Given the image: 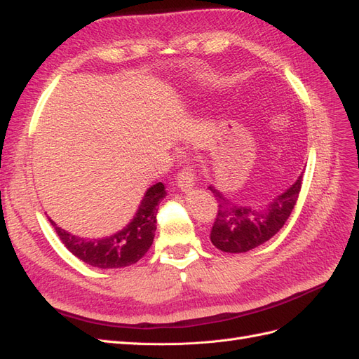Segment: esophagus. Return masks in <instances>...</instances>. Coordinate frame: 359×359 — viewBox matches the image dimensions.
I'll list each match as a JSON object with an SVG mask.
<instances>
[{
    "instance_id": "1",
    "label": "esophagus",
    "mask_w": 359,
    "mask_h": 359,
    "mask_svg": "<svg viewBox=\"0 0 359 359\" xmlns=\"http://www.w3.org/2000/svg\"><path fill=\"white\" fill-rule=\"evenodd\" d=\"M176 185L183 189V191H189L192 187H194V174L189 168H183L176 176Z\"/></svg>"
}]
</instances>
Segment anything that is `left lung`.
Masks as SVG:
<instances>
[{
    "mask_svg": "<svg viewBox=\"0 0 359 359\" xmlns=\"http://www.w3.org/2000/svg\"><path fill=\"white\" fill-rule=\"evenodd\" d=\"M302 177L303 174L265 206L236 205L218 189L209 187L218 205L210 241L218 250L226 253H244L269 241L283 227L296 206Z\"/></svg>",
    "mask_w": 359,
    "mask_h": 359,
    "instance_id": "1",
    "label": "left lung"
}]
</instances>
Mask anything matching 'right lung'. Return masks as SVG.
<instances>
[{"label":"right lung","instance_id":"obj_1","mask_svg":"<svg viewBox=\"0 0 359 359\" xmlns=\"http://www.w3.org/2000/svg\"><path fill=\"white\" fill-rule=\"evenodd\" d=\"M165 194L167 192L162 182L150 187L144 194L133 219L123 231L95 240L72 235L60 229L51 218L48 219L60 241L80 261L97 269H123L136 264L151 247L158 206Z\"/></svg>","mask_w":359,"mask_h":359}]
</instances>
